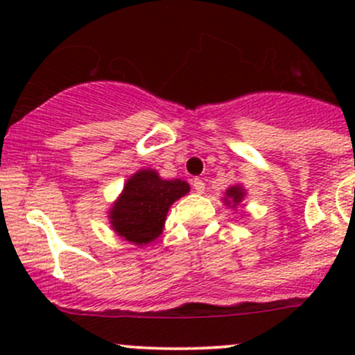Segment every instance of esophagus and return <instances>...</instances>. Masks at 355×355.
I'll list each match as a JSON object with an SVG mask.
<instances>
[{
	"label": "esophagus",
	"instance_id": "1",
	"mask_svg": "<svg viewBox=\"0 0 355 355\" xmlns=\"http://www.w3.org/2000/svg\"><path fill=\"white\" fill-rule=\"evenodd\" d=\"M192 185H194L196 192H199V194H202L204 189H206V184H204V182L200 180V178H194V180H192Z\"/></svg>",
	"mask_w": 355,
	"mask_h": 355
}]
</instances>
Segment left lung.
Listing matches in <instances>:
<instances>
[{"instance_id": "1", "label": "left lung", "mask_w": 355, "mask_h": 355, "mask_svg": "<svg viewBox=\"0 0 355 355\" xmlns=\"http://www.w3.org/2000/svg\"><path fill=\"white\" fill-rule=\"evenodd\" d=\"M244 196H245L244 189H242L241 185H234V187H230L227 192H225L223 200L225 204H232V207H235L242 202Z\"/></svg>"}]
</instances>
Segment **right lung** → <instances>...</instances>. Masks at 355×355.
Wrapping results in <instances>:
<instances>
[{
    "label": "right lung",
    "mask_w": 355,
    "mask_h": 355,
    "mask_svg": "<svg viewBox=\"0 0 355 355\" xmlns=\"http://www.w3.org/2000/svg\"><path fill=\"white\" fill-rule=\"evenodd\" d=\"M191 191L180 178L163 180L156 170H141L125 184L110 209V223L116 235L135 245H146L163 232L171 204Z\"/></svg>",
    "instance_id": "1"
}]
</instances>
